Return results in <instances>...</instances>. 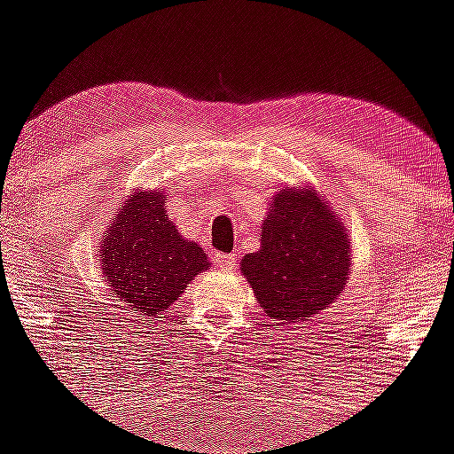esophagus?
<instances>
[{
  "instance_id": "esophagus-1",
  "label": "esophagus",
  "mask_w": 454,
  "mask_h": 454,
  "mask_svg": "<svg viewBox=\"0 0 454 454\" xmlns=\"http://www.w3.org/2000/svg\"><path fill=\"white\" fill-rule=\"evenodd\" d=\"M213 263L222 271H231V270H235V265H237V254H222V252H215Z\"/></svg>"
}]
</instances>
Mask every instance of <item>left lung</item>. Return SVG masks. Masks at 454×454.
Instances as JSON below:
<instances>
[{
    "mask_svg": "<svg viewBox=\"0 0 454 454\" xmlns=\"http://www.w3.org/2000/svg\"><path fill=\"white\" fill-rule=\"evenodd\" d=\"M241 271L274 322H300L335 302L350 274L346 226L315 189H283L271 200L261 250Z\"/></svg>",
    "mask_w": 454,
    "mask_h": 454,
    "instance_id": "obj_1",
    "label": "left lung"
}]
</instances>
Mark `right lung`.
Returning a JSON list of instances; mask_svg holds the SVG:
<instances>
[{
  "mask_svg": "<svg viewBox=\"0 0 454 454\" xmlns=\"http://www.w3.org/2000/svg\"><path fill=\"white\" fill-rule=\"evenodd\" d=\"M104 237L99 263L113 295L152 317L169 313L191 280L211 267L207 252L167 219L159 189L126 200Z\"/></svg>",
  "mask_w": 454,
  "mask_h": 454,
  "instance_id": "right-lung-1",
  "label": "right lung"
}]
</instances>
